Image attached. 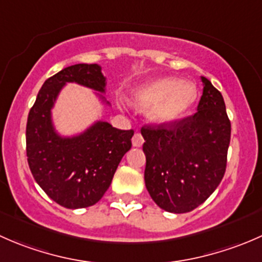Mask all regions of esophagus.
<instances>
[{
	"instance_id": "34e87169",
	"label": "esophagus",
	"mask_w": 262,
	"mask_h": 262,
	"mask_svg": "<svg viewBox=\"0 0 262 262\" xmlns=\"http://www.w3.org/2000/svg\"><path fill=\"white\" fill-rule=\"evenodd\" d=\"M143 142H144V139H143V137H142L141 133H136L133 136V138H132V143H133L134 147H142Z\"/></svg>"
}]
</instances>
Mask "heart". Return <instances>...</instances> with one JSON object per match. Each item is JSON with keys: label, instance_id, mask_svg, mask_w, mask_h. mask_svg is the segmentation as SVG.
Segmentation results:
<instances>
[{"label": "heart", "instance_id": "b5f03b06", "mask_svg": "<svg viewBox=\"0 0 262 262\" xmlns=\"http://www.w3.org/2000/svg\"><path fill=\"white\" fill-rule=\"evenodd\" d=\"M198 90L191 82L163 77L141 84L132 94V102L139 109L148 108L147 115L156 124H172L191 109Z\"/></svg>", "mask_w": 262, "mask_h": 262}]
</instances>
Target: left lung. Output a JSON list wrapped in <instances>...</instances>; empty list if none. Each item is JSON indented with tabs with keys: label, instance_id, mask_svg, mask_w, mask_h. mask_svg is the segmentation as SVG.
I'll return each instance as SVG.
<instances>
[{
	"label": "left lung",
	"instance_id": "1",
	"mask_svg": "<svg viewBox=\"0 0 262 262\" xmlns=\"http://www.w3.org/2000/svg\"><path fill=\"white\" fill-rule=\"evenodd\" d=\"M198 112L172 124L144 125V181L153 202L170 213H187L205 202L226 172L231 121L223 96L202 77Z\"/></svg>",
	"mask_w": 262,
	"mask_h": 262
}]
</instances>
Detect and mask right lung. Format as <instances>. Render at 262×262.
Returning <instances> with one entry per match:
<instances>
[{
    "mask_svg": "<svg viewBox=\"0 0 262 262\" xmlns=\"http://www.w3.org/2000/svg\"><path fill=\"white\" fill-rule=\"evenodd\" d=\"M67 82L102 94L106 86L99 64L70 66L48 78L29 112L26 156L34 179L50 199L68 209H78L104 196L121 158L130 149L134 130L96 121L78 136L60 137L53 125L52 109Z\"/></svg>",
    "mask_w": 262,
    "mask_h": 262,
    "instance_id": "1",
    "label": "right lung"
}]
</instances>
